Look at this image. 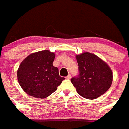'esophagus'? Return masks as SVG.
<instances>
[{"instance_id":"obj_1","label":"esophagus","mask_w":129,"mask_h":129,"mask_svg":"<svg viewBox=\"0 0 129 129\" xmlns=\"http://www.w3.org/2000/svg\"><path fill=\"white\" fill-rule=\"evenodd\" d=\"M66 79H71V75H70V74H68L67 77H66Z\"/></svg>"}]
</instances>
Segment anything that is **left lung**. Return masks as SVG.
Listing matches in <instances>:
<instances>
[{"mask_svg": "<svg viewBox=\"0 0 129 129\" xmlns=\"http://www.w3.org/2000/svg\"><path fill=\"white\" fill-rule=\"evenodd\" d=\"M79 75L71 79L77 93L85 99L99 98L110 88L113 72L105 61L93 53L85 52L76 55Z\"/></svg>", "mask_w": 129, "mask_h": 129, "instance_id": "left-lung-1", "label": "left lung"}]
</instances>
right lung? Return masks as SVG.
I'll return each mask as SVG.
<instances>
[{"instance_id":"1","label":"right lung","mask_w":129,"mask_h":129,"mask_svg":"<svg viewBox=\"0 0 129 129\" xmlns=\"http://www.w3.org/2000/svg\"><path fill=\"white\" fill-rule=\"evenodd\" d=\"M55 57V53L50 50H41L31 53L21 62L17 71L18 81L29 96L45 99L64 80L52 65Z\"/></svg>"}]
</instances>
